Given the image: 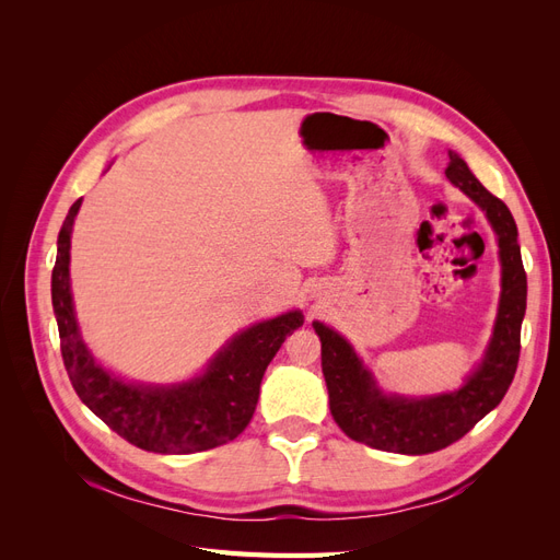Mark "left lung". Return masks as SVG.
<instances>
[{
  "label": "left lung",
  "instance_id": "8db88e82",
  "mask_svg": "<svg viewBox=\"0 0 560 560\" xmlns=\"http://www.w3.org/2000/svg\"><path fill=\"white\" fill-rule=\"evenodd\" d=\"M448 159L446 177L483 210L490 229L495 231L502 266L493 336L481 362L469 371L463 385L425 397L387 395L346 336L325 322H313L322 343V374L336 425L354 442L378 451L422 455L451 446L495 409L516 374L528 294L516 222L510 208L471 175L455 151H448Z\"/></svg>",
  "mask_w": 560,
  "mask_h": 560
}]
</instances>
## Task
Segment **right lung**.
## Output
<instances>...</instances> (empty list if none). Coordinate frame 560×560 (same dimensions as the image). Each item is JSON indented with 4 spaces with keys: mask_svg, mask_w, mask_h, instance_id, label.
Listing matches in <instances>:
<instances>
[{
    "mask_svg": "<svg viewBox=\"0 0 560 560\" xmlns=\"http://www.w3.org/2000/svg\"><path fill=\"white\" fill-rule=\"evenodd\" d=\"M79 208L81 198L58 233V257L50 276L62 362L79 399L118 436L151 453L186 455L233 442L257 409L266 366L284 338L303 325V313L287 311L233 334L189 381L159 385L116 376L91 352L77 322L70 249Z\"/></svg>",
    "mask_w": 560,
    "mask_h": 560,
    "instance_id": "1",
    "label": "right lung"
}]
</instances>
